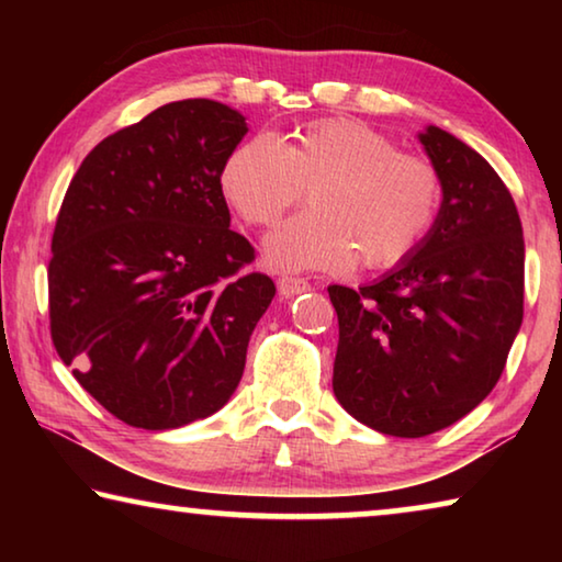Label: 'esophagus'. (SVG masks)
<instances>
[{"label":"esophagus","instance_id":"1","mask_svg":"<svg viewBox=\"0 0 562 562\" xmlns=\"http://www.w3.org/2000/svg\"><path fill=\"white\" fill-rule=\"evenodd\" d=\"M278 290L284 300L294 297V294H302L310 290V282L302 280V278H280L278 280Z\"/></svg>","mask_w":562,"mask_h":562}]
</instances>
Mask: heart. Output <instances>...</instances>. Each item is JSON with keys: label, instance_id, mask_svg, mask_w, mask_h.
<instances>
[{"label": "heart", "instance_id": "b5f03b06", "mask_svg": "<svg viewBox=\"0 0 562 562\" xmlns=\"http://www.w3.org/2000/svg\"><path fill=\"white\" fill-rule=\"evenodd\" d=\"M221 188L235 213L260 227L307 190L310 211L265 240V262L280 272H341L357 260L367 270L394 268L434 231L443 193L431 160L357 119L312 121L280 144L243 140L225 158Z\"/></svg>", "mask_w": 562, "mask_h": 562}]
</instances>
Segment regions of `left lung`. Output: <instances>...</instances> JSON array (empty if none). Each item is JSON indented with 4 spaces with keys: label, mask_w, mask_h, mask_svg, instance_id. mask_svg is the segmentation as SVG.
Masks as SVG:
<instances>
[{
    "label": "left lung",
    "mask_w": 562,
    "mask_h": 562,
    "mask_svg": "<svg viewBox=\"0 0 562 562\" xmlns=\"http://www.w3.org/2000/svg\"><path fill=\"white\" fill-rule=\"evenodd\" d=\"M418 140L441 176L434 231L374 284L327 290L337 402L402 439L446 429L491 394L522 322L526 268L516 203L488 160L439 126Z\"/></svg>",
    "instance_id": "1"
}]
</instances>
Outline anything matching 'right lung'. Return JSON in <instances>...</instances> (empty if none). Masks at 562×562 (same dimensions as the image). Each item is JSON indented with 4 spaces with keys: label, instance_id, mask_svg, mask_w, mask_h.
<instances>
[{
    "label": "right lung",
    "instance_id": "add662e5",
    "mask_svg": "<svg viewBox=\"0 0 562 562\" xmlns=\"http://www.w3.org/2000/svg\"><path fill=\"white\" fill-rule=\"evenodd\" d=\"M245 133L225 103H166L103 138L64 195L49 262L54 347L136 429L223 408L274 297L268 274H240L255 247L231 231L221 188Z\"/></svg>",
    "mask_w": 562,
    "mask_h": 562
}]
</instances>
